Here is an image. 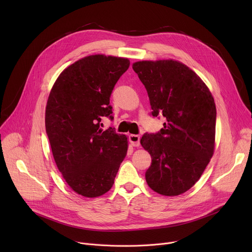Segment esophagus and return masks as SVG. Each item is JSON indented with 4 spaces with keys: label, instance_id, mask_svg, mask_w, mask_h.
Instances as JSON below:
<instances>
[{
    "label": "esophagus",
    "instance_id": "1",
    "mask_svg": "<svg viewBox=\"0 0 252 252\" xmlns=\"http://www.w3.org/2000/svg\"><path fill=\"white\" fill-rule=\"evenodd\" d=\"M128 139H129L130 143H131V145H132L133 147H138V146L140 145V142H139L140 137H139V135H137V134H129Z\"/></svg>",
    "mask_w": 252,
    "mask_h": 252
}]
</instances>
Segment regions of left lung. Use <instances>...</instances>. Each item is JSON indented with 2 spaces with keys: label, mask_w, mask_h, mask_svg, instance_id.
<instances>
[{
  "label": "left lung",
  "mask_w": 252,
  "mask_h": 252,
  "mask_svg": "<svg viewBox=\"0 0 252 252\" xmlns=\"http://www.w3.org/2000/svg\"><path fill=\"white\" fill-rule=\"evenodd\" d=\"M132 68L148 92L152 116L166 119L158 132H146L140 138L152 157L146 181L159 194H182L195 185L213 155L214 99L199 77L182 63L142 61Z\"/></svg>",
  "instance_id": "left-lung-1"
}]
</instances>
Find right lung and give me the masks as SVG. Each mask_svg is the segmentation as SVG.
<instances>
[{"label":"right lung","mask_w":252,"mask_h":252,"mask_svg":"<svg viewBox=\"0 0 252 252\" xmlns=\"http://www.w3.org/2000/svg\"><path fill=\"white\" fill-rule=\"evenodd\" d=\"M129 66L124 58L94 55L66 67L46 107V131L56 164L70 189L86 197L109 191L126 156L127 137L100 128L113 117L110 97Z\"/></svg>","instance_id":"1"}]
</instances>
